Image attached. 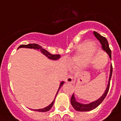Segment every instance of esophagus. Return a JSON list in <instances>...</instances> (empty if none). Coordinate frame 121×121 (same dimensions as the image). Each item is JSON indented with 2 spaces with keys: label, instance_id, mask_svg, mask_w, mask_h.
<instances>
[{
  "label": "esophagus",
  "instance_id": "1",
  "mask_svg": "<svg viewBox=\"0 0 121 121\" xmlns=\"http://www.w3.org/2000/svg\"><path fill=\"white\" fill-rule=\"evenodd\" d=\"M65 81L67 82H69V83H72L73 82V77L71 75H68L66 77V79H65Z\"/></svg>",
  "mask_w": 121,
  "mask_h": 121
}]
</instances>
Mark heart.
Masks as SVG:
<instances>
[{
  "label": "heart",
  "mask_w": 121,
  "mask_h": 121,
  "mask_svg": "<svg viewBox=\"0 0 121 121\" xmlns=\"http://www.w3.org/2000/svg\"><path fill=\"white\" fill-rule=\"evenodd\" d=\"M95 47L93 44L89 43V42H86V43L82 44L80 46L79 52H78L77 55L73 60V61L76 62L77 61L80 60L81 59L86 57L89 54V52H91V51H93L95 49Z\"/></svg>",
  "instance_id": "obj_1"
}]
</instances>
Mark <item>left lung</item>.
Returning <instances> with one entry per match:
<instances>
[{"label": "left lung", "instance_id": "obj_1", "mask_svg": "<svg viewBox=\"0 0 121 121\" xmlns=\"http://www.w3.org/2000/svg\"><path fill=\"white\" fill-rule=\"evenodd\" d=\"M94 35L97 38V39L99 40L100 43H101V46H102V49L104 51H105L109 55L110 58L111 59V50L109 48L108 46V43L107 40V39L105 37L101 36L100 34L97 33L96 32H94ZM112 65H111V67H110V77H109V80H108V84L107 87L103 95L101 96V97L99 98V99H97L96 101H93V102H91L89 104H80L79 102H77L75 99L74 97V95L73 94L72 97H71L70 101H71V104L73 107V108L77 110V111H79V112H87V111H90L92 110L95 109L99 105V104H101L102 101H104V99H105V98L106 97V96L107 95L108 91L109 90L110 87V79L112 77Z\"/></svg>", "mask_w": 121, "mask_h": 121}]
</instances>
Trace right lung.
<instances>
[{"mask_svg":"<svg viewBox=\"0 0 121 121\" xmlns=\"http://www.w3.org/2000/svg\"><path fill=\"white\" fill-rule=\"evenodd\" d=\"M33 48V49H39V50L41 51V52L43 53V54L46 56L48 57V58L51 59V60H58L60 58V54H51L50 52H49L46 49H42V48L40 45H39L37 44H26V45H25V44H22L21 46H19V48ZM64 84V82L63 81L61 82L60 83V87H59V89H58V91L59 89H60L61 87L62 86L63 84ZM58 91L57 92L56 95V96L57 94L58 93ZM55 96V98H56ZM54 100H55V98L53 100L52 103L49 105V106L48 107H46L44 108H42V109H37V110H35V111H38V112H47V111H49V110L52 108V105H53V104L54 103Z\"/></svg>","mask_w":121,"mask_h":121,"instance_id":"right-lung-1","label":"right lung"}]
</instances>
